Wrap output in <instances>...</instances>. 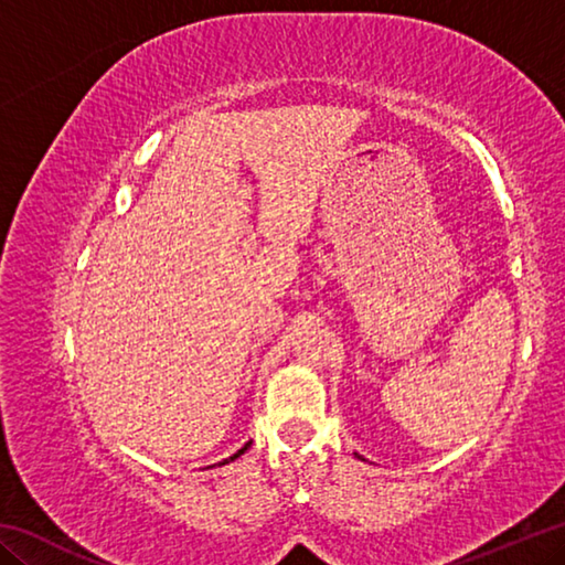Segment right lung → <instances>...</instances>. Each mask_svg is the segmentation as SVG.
Returning <instances> with one entry per match:
<instances>
[{
	"mask_svg": "<svg viewBox=\"0 0 565 565\" xmlns=\"http://www.w3.org/2000/svg\"><path fill=\"white\" fill-rule=\"evenodd\" d=\"M248 446H252V441H248V444H244L242 448H238V451H236L234 456H228V458H224V461H218V466H224V463H228V461H234V458H238V456H242V454L246 451V448H248Z\"/></svg>",
	"mask_w": 565,
	"mask_h": 565,
	"instance_id": "obj_1",
	"label": "right lung"
}]
</instances>
